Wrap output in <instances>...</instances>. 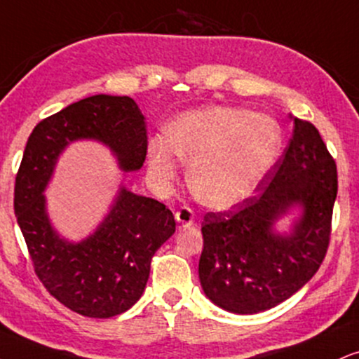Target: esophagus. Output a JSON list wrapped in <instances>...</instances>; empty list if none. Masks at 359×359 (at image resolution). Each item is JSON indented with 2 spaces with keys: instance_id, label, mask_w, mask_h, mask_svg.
<instances>
[{
  "instance_id": "esophagus-1",
  "label": "esophagus",
  "mask_w": 359,
  "mask_h": 359,
  "mask_svg": "<svg viewBox=\"0 0 359 359\" xmlns=\"http://www.w3.org/2000/svg\"><path fill=\"white\" fill-rule=\"evenodd\" d=\"M194 219H196V214H194V210L189 205L180 207V209L175 212V221L179 222V226H182V227L191 226V224L194 222Z\"/></svg>"
}]
</instances>
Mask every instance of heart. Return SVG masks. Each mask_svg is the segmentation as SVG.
<instances>
[{"mask_svg": "<svg viewBox=\"0 0 359 359\" xmlns=\"http://www.w3.org/2000/svg\"><path fill=\"white\" fill-rule=\"evenodd\" d=\"M283 132L273 118L245 109L215 107L192 111L168 125L165 142L149 147L150 172L174 179L175 155L191 163V184L198 201L226 209L244 201L273 168Z\"/></svg>", "mask_w": 359, "mask_h": 359, "instance_id": "1", "label": "heart"}]
</instances>
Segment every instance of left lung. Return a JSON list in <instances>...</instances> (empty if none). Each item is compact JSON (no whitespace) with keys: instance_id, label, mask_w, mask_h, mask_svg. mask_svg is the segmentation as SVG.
<instances>
[{"instance_id":"8db88e82","label":"left lung","mask_w":359,"mask_h":359,"mask_svg":"<svg viewBox=\"0 0 359 359\" xmlns=\"http://www.w3.org/2000/svg\"><path fill=\"white\" fill-rule=\"evenodd\" d=\"M287 149L259 184V192L229 210L207 212L198 278L219 308L256 314L278 306L318 273L331 239L338 170L319 130L292 118ZM292 206L304 210L291 235L273 224Z\"/></svg>"}]
</instances>
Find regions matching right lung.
I'll use <instances>...</instances> for the list:
<instances>
[{
	"mask_svg": "<svg viewBox=\"0 0 359 359\" xmlns=\"http://www.w3.org/2000/svg\"><path fill=\"white\" fill-rule=\"evenodd\" d=\"M79 138L109 145L125 172L145 162V116L137 103L111 95L83 98L33 128L15 180V214L46 291L81 316L111 318L140 299L154 254L175 232V221L162 202L122 187L95 234L79 244L60 239L43 191L58 155Z\"/></svg>",
	"mask_w": 359,
	"mask_h": 359,
	"instance_id": "1",
	"label": "right lung"
}]
</instances>
